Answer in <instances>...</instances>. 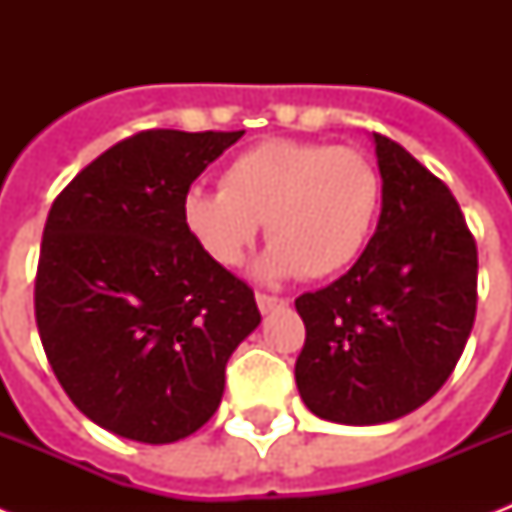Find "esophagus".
I'll return each mask as SVG.
<instances>
[{
	"mask_svg": "<svg viewBox=\"0 0 512 512\" xmlns=\"http://www.w3.org/2000/svg\"><path fill=\"white\" fill-rule=\"evenodd\" d=\"M255 300H257V308H260V313H271V311H276V308H284V305H289V300H284V297L265 295V292H257Z\"/></svg>",
	"mask_w": 512,
	"mask_h": 512,
	"instance_id": "34e87169",
	"label": "esophagus"
}]
</instances>
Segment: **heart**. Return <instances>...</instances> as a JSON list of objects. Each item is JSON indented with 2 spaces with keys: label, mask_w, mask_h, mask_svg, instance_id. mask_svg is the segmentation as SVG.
I'll return each mask as SVG.
<instances>
[{
  "label": "heart",
  "mask_w": 512,
  "mask_h": 512,
  "mask_svg": "<svg viewBox=\"0 0 512 512\" xmlns=\"http://www.w3.org/2000/svg\"><path fill=\"white\" fill-rule=\"evenodd\" d=\"M380 201V172L364 151L263 140L225 167L220 191L185 193L180 215L196 247L223 268L244 260L265 220L268 276L327 279L364 252Z\"/></svg>",
  "instance_id": "1"
}]
</instances>
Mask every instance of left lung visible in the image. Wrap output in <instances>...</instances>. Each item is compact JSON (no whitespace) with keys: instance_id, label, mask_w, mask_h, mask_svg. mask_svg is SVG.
<instances>
[{"instance_id":"8db88e82","label":"left lung","mask_w":512,"mask_h":512,"mask_svg":"<svg viewBox=\"0 0 512 512\" xmlns=\"http://www.w3.org/2000/svg\"><path fill=\"white\" fill-rule=\"evenodd\" d=\"M377 231L345 276L295 308L305 345L300 398L321 420L380 425L441 390L476 321L478 249L444 180L374 132Z\"/></svg>"}]
</instances>
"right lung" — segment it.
<instances>
[{"label": "right lung", "mask_w": 512, "mask_h": 512, "mask_svg": "<svg viewBox=\"0 0 512 512\" xmlns=\"http://www.w3.org/2000/svg\"><path fill=\"white\" fill-rule=\"evenodd\" d=\"M241 135L138 132L52 201L36 327L76 409L116 436L196 433L220 406L228 358L260 324L252 287L212 263L180 215L193 180Z\"/></svg>", "instance_id": "1"}]
</instances>
